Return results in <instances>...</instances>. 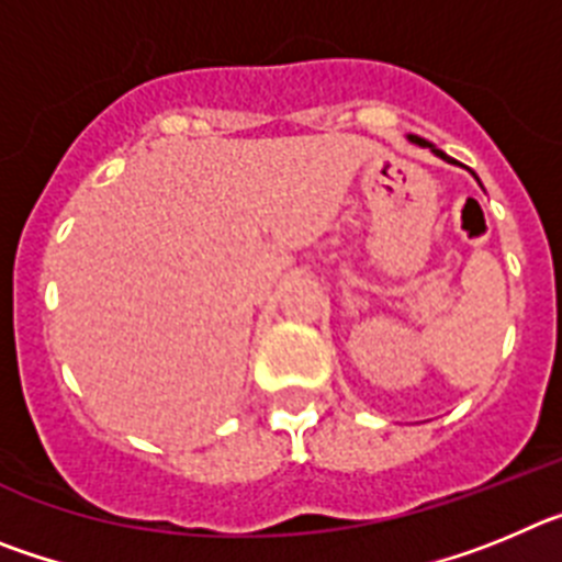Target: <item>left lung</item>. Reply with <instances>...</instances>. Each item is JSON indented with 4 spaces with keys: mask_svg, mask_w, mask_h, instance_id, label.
<instances>
[{
    "mask_svg": "<svg viewBox=\"0 0 562 562\" xmlns=\"http://www.w3.org/2000/svg\"><path fill=\"white\" fill-rule=\"evenodd\" d=\"M408 140H411V143H419V146H428V148H430V151H434V154H436V157H441V160H448V162H456V160H450L448 154L441 151V148L430 146V143H425V140H422V137H414V134H408Z\"/></svg>",
    "mask_w": 562,
    "mask_h": 562,
    "instance_id": "obj_1",
    "label": "left lung"
}]
</instances>
